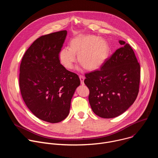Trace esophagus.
<instances>
[{"label": "esophagus", "instance_id": "obj_1", "mask_svg": "<svg viewBox=\"0 0 158 158\" xmlns=\"http://www.w3.org/2000/svg\"><path fill=\"white\" fill-rule=\"evenodd\" d=\"M79 79H80V81H81V84L83 85V84H84V79H85L84 76H82V75H80V76H79Z\"/></svg>", "mask_w": 158, "mask_h": 158}]
</instances>
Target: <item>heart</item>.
<instances>
[{"instance_id":"obj_1","label":"heart","mask_w":158,"mask_h":158,"mask_svg":"<svg viewBox=\"0 0 158 158\" xmlns=\"http://www.w3.org/2000/svg\"><path fill=\"white\" fill-rule=\"evenodd\" d=\"M109 52L107 41L98 35H81L73 38L69 48H62L58 58L61 65L67 69L73 68L77 55L78 62L87 71H94L104 63Z\"/></svg>"}]
</instances>
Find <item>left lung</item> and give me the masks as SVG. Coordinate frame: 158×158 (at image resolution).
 I'll list each match as a JSON object with an SVG mask.
<instances>
[{"instance_id":"obj_1","label":"left lung","mask_w":158,"mask_h":158,"mask_svg":"<svg viewBox=\"0 0 158 158\" xmlns=\"http://www.w3.org/2000/svg\"><path fill=\"white\" fill-rule=\"evenodd\" d=\"M119 42L123 46L106 60L100 70L85 74L89 104L94 113L102 118L124 113L139 93L140 65L129 44Z\"/></svg>"}]
</instances>
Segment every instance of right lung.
Segmentation results:
<instances>
[{
    "instance_id": "obj_1",
    "label": "right lung",
    "mask_w": 158,
    "mask_h": 158,
    "mask_svg": "<svg viewBox=\"0 0 158 158\" xmlns=\"http://www.w3.org/2000/svg\"><path fill=\"white\" fill-rule=\"evenodd\" d=\"M66 35L67 31H61L37 39L20 65L19 87L24 102L37 118L51 123L68 116L81 83L79 76L64 68L58 58Z\"/></svg>"
}]
</instances>
